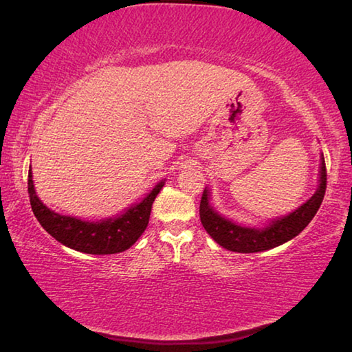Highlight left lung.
Segmentation results:
<instances>
[{"mask_svg": "<svg viewBox=\"0 0 352 352\" xmlns=\"http://www.w3.org/2000/svg\"><path fill=\"white\" fill-rule=\"evenodd\" d=\"M326 175L324 157L321 155L320 184L315 194L289 216L272 220L265 228H248V226L236 225L231 220L222 217L214 211L210 204V190L205 189L200 200L201 225L220 247L230 250V252L258 253L283 245L284 242L300 234L317 214L326 192Z\"/></svg>", "mask_w": 352, "mask_h": 352, "instance_id": "1", "label": "left lung"}]
</instances>
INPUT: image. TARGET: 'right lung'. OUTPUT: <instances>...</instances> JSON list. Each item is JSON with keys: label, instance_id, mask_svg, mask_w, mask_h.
I'll return each mask as SVG.
<instances>
[{"label": "right lung", "instance_id": "add662e5", "mask_svg": "<svg viewBox=\"0 0 352 352\" xmlns=\"http://www.w3.org/2000/svg\"><path fill=\"white\" fill-rule=\"evenodd\" d=\"M163 186L164 182H160L147 194V197L142 199L140 204L130 206L121 216L104 219L100 222H87L51 211L35 194L31 169L28 175L29 199H31L34 216L37 217L40 225L63 245L88 254L121 253L132 247L144 233L151 217L152 204Z\"/></svg>", "mask_w": 352, "mask_h": 352}]
</instances>
